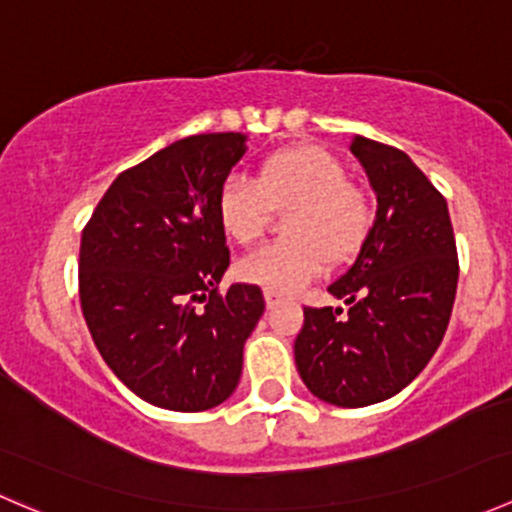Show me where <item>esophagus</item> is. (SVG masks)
Wrapping results in <instances>:
<instances>
[{
    "label": "esophagus",
    "mask_w": 512,
    "mask_h": 512,
    "mask_svg": "<svg viewBox=\"0 0 512 512\" xmlns=\"http://www.w3.org/2000/svg\"><path fill=\"white\" fill-rule=\"evenodd\" d=\"M282 299V294L277 292V289H265V302H267V307H275L277 302H280Z\"/></svg>",
    "instance_id": "esophagus-1"
}]
</instances>
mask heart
<instances>
[{
  "label": "heart",
  "mask_w": 512,
  "mask_h": 512,
  "mask_svg": "<svg viewBox=\"0 0 512 512\" xmlns=\"http://www.w3.org/2000/svg\"><path fill=\"white\" fill-rule=\"evenodd\" d=\"M270 208H289V237L242 257L237 272L245 282L277 292L302 287L327 260L354 257L376 220L371 195L349 183L344 165L319 146L275 153L260 165L255 180L230 175L215 200L220 227L240 245H250L265 232Z\"/></svg>",
  "instance_id": "b5f03b06"
}]
</instances>
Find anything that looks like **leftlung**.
I'll return each instance as SVG.
<instances>
[{
	"label": "left lung",
	"instance_id": "left-lung-1",
	"mask_svg": "<svg viewBox=\"0 0 512 512\" xmlns=\"http://www.w3.org/2000/svg\"><path fill=\"white\" fill-rule=\"evenodd\" d=\"M352 153L376 193V220L354 265L329 285L342 307H304L294 361L307 389L344 409L411 384L446 334L458 252L446 198L404 151L356 136Z\"/></svg>",
	"mask_w": 512,
	"mask_h": 512
}]
</instances>
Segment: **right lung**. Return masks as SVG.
I'll return each mask as SVG.
<instances>
[{"label": "right lung", "instance_id": "1", "mask_svg": "<svg viewBox=\"0 0 512 512\" xmlns=\"http://www.w3.org/2000/svg\"><path fill=\"white\" fill-rule=\"evenodd\" d=\"M245 141L200 133L170 143L123 170L81 232L79 297L96 349L160 409L223 404L265 312L257 285L218 289L230 250L215 200Z\"/></svg>", "mask_w": 512, "mask_h": 512}]
</instances>
